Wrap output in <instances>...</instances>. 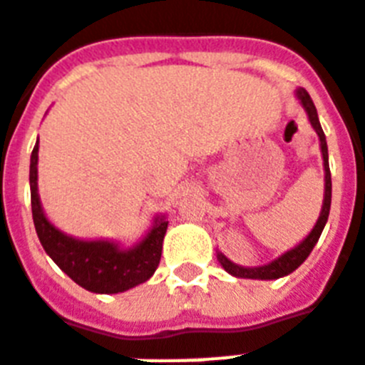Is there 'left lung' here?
I'll use <instances>...</instances> for the list:
<instances>
[{"instance_id": "1", "label": "left lung", "mask_w": 365, "mask_h": 365, "mask_svg": "<svg viewBox=\"0 0 365 365\" xmlns=\"http://www.w3.org/2000/svg\"><path fill=\"white\" fill-rule=\"evenodd\" d=\"M297 97L299 101L302 103L306 115H308V120L312 124V128L316 130L319 138V145H322V155H324V170H325V195H324V207H322V212H319V218L316 222V226L308 237L299 243L294 249L287 250L285 255L274 260V262L266 264V266H258V268H243V266H237L233 264L232 260H227L222 252H218V260L222 264V268L226 269L227 274L235 275V277H245V279H277V277H283V275H289L291 272L299 268L300 264L304 262L308 255L312 252L314 245L318 243L319 235L324 232L325 222L329 218V208H331V172H329V157H327V141H325V133L322 130V124H319L318 110H316V105H314L310 93L304 90V88H299L297 90Z\"/></svg>"}]
</instances>
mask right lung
I'll return each mask as SVG.
<instances>
[{
	"instance_id": "1",
	"label": "right lung",
	"mask_w": 365,
	"mask_h": 365,
	"mask_svg": "<svg viewBox=\"0 0 365 365\" xmlns=\"http://www.w3.org/2000/svg\"><path fill=\"white\" fill-rule=\"evenodd\" d=\"M30 199L32 218L41 247L72 282L91 293H122L145 283L157 269L168 222L155 220L143 241L132 249H120L110 241H82L59 232L46 218L38 197V143L30 157Z\"/></svg>"
}]
</instances>
